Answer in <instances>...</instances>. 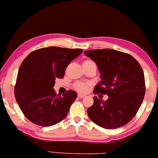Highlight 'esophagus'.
Here are the masks:
<instances>
[{
  "mask_svg": "<svg viewBox=\"0 0 158 158\" xmlns=\"http://www.w3.org/2000/svg\"><path fill=\"white\" fill-rule=\"evenodd\" d=\"M78 97H79V98H84V97H85V95H84V94H78Z\"/></svg>",
  "mask_w": 158,
  "mask_h": 158,
  "instance_id": "obj_1",
  "label": "esophagus"
}]
</instances>
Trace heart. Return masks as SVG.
<instances>
[{
    "instance_id": "heart-1",
    "label": "heart",
    "mask_w": 158,
    "mask_h": 158,
    "mask_svg": "<svg viewBox=\"0 0 158 158\" xmlns=\"http://www.w3.org/2000/svg\"><path fill=\"white\" fill-rule=\"evenodd\" d=\"M88 87H89V85L84 82H77L76 83L75 85H74V88H75L78 91L80 92H85L88 89Z\"/></svg>"
}]
</instances>
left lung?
<instances>
[{"mask_svg":"<svg viewBox=\"0 0 158 158\" xmlns=\"http://www.w3.org/2000/svg\"><path fill=\"white\" fill-rule=\"evenodd\" d=\"M85 55L97 64L101 74L94 93L108 96L106 101L94 97L88 117L106 129L125 126L136 115L146 92L140 64L129 54L112 49L87 50Z\"/></svg>","mask_w":158,"mask_h":158,"instance_id":"left-lung-1","label":"left lung"}]
</instances>
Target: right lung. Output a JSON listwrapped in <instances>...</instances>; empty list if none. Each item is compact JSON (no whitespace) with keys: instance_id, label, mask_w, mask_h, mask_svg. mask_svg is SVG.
Masks as SVG:
<instances>
[{"instance_id":"obj_1","label":"right lung","mask_w":158,"mask_h":158,"mask_svg":"<svg viewBox=\"0 0 158 158\" xmlns=\"http://www.w3.org/2000/svg\"><path fill=\"white\" fill-rule=\"evenodd\" d=\"M81 52V49L49 47L31 52L22 61L16 79L15 97L30 122L48 127L67 117L77 99V92L70 90L61 96L56 94L53 87L56 79L64 77L68 65Z\"/></svg>"}]
</instances>
